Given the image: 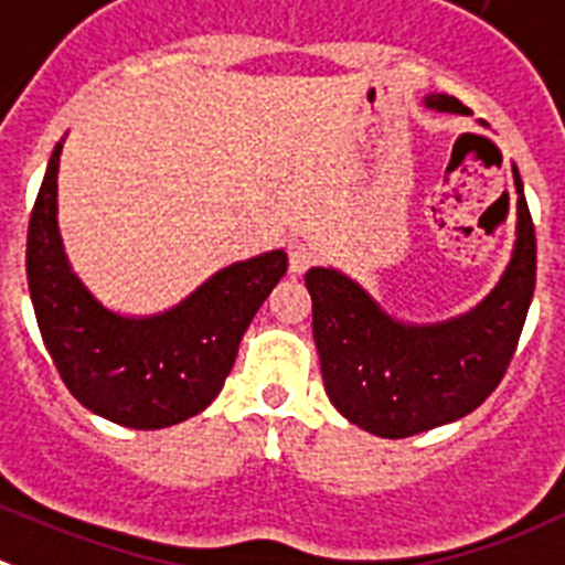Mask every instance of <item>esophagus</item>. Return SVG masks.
Listing matches in <instances>:
<instances>
[{
	"instance_id": "1",
	"label": "esophagus",
	"mask_w": 565,
	"mask_h": 565,
	"mask_svg": "<svg viewBox=\"0 0 565 565\" xmlns=\"http://www.w3.org/2000/svg\"><path fill=\"white\" fill-rule=\"evenodd\" d=\"M315 250L309 245H303V242H292L289 245V273L292 276H301V273H307L309 267L315 264Z\"/></svg>"
}]
</instances>
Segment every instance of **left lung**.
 <instances>
[{
    "label": "left lung",
    "mask_w": 565,
    "mask_h": 565,
    "mask_svg": "<svg viewBox=\"0 0 565 565\" xmlns=\"http://www.w3.org/2000/svg\"><path fill=\"white\" fill-rule=\"evenodd\" d=\"M439 111L467 115L454 95H428ZM518 227L498 287L459 318L399 323L360 284L329 267L307 273L312 338L334 408L383 439H405L479 408L504 380L535 292V225L515 169Z\"/></svg>",
    "instance_id": "8db88e82"
}]
</instances>
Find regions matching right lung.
Returning <instances> with one entry per match:
<instances>
[{"label":"right lung","instance_id":"obj_1","mask_svg":"<svg viewBox=\"0 0 565 565\" xmlns=\"http://www.w3.org/2000/svg\"><path fill=\"white\" fill-rule=\"evenodd\" d=\"M58 157L55 143L30 213L28 287L61 380L84 408L124 428L157 430L196 416L225 385L238 340L287 273V253L231 264L169 312L124 318L81 284L64 256Z\"/></svg>","mask_w":565,"mask_h":565}]
</instances>
